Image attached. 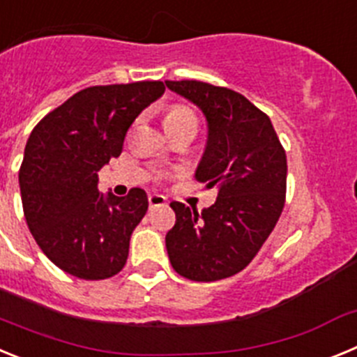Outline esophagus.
Instances as JSON below:
<instances>
[{"mask_svg":"<svg viewBox=\"0 0 357 357\" xmlns=\"http://www.w3.org/2000/svg\"><path fill=\"white\" fill-rule=\"evenodd\" d=\"M148 204H150V209H155V207H160L166 204V197H162L159 193H151L148 197Z\"/></svg>","mask_w":357,"mask_h":357,"instance_id":"34e87169","label":"esophagus"}]
</instances>
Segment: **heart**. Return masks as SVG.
Here are the masks:
<instances>
[{"label": "heart", "mask_w": 357, "mask_h": 357, "mask_svg": "<svg viewBox=\"0 0 357 357\" xmlns=\"http://www.w3.org/2000/svg\"><path fill=\"white\" fill-rule=\"evenodd\" d=\"M198 125L197 114H195L193 110L189 109L185 105H172L168 110H166V114H164V125L166 127H173V125Z\"/></svg>", "instance_id": "heart-1"}]
</instances>
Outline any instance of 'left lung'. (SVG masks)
Instances as JSON below:
<instances>
[{"mask_svg": "<svg viewBox=\"0 0 357 357\" xmlns=\"http://www.w3.org/2000/svg\"><path fill=\"white\" fill-rule=\"evenodd\" d=\"M197 103L209 137L197 178L216 188L213 206L198 213L172 202L175 227L166 234L178 275L213 282L247 268L279 222L286 202V151L272 121L243 94L197 80L166 82Z\"/></svg>", "mask_w": 357, "mask_h": 357, "instance_id": "8db88e82", "label": "left lung"}]
</instances>
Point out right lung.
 <instances>
[{
	"label": "right lung",
	"mask_w": 357,
	"mask_h": 357,
	"mask_svg": "<svg viewBox=\"0 0 357 357\" xmlns=\"http://www.w3.org/2000/svg\"><path fill=\"white\" fill-rule=\"evenodd\" d=\"M164 89L153 80L93 85L31 130L19 168L24 218L40 250L69 275L109 279L127 263L148 197L141 188L127 197H105L98 189V172L121 155L134 119Z\"/></svg>",
	"instance_id": "obj_1"
}]
</instances>
